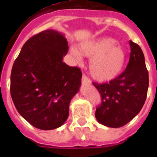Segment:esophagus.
I'll return each mask as SVG.
<instances>
[{
	"instance_id": "esophagus-1",
	"label": "esophagus",
	"mask_w": 157,
	"mask_h": 157,
	"mask_svg": "<svg viewBox=\"0 0 157 157\" xmlns=\"http://www.w3.org/2000/svg\"><path fill=\"white\" fill-rule=\"evenodd\" d=\"M82 82L83 84H91V80L86 75H83L82 78Z\"/></svg>"
}]
</instances>
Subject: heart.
<instances>
[{
	"mask_svg": "<svg viewBox=\"0 0 157 157\" xmlns=\"http://www.w3.org/2000/svg\"><path fill=\"white\" fill-rule=\"evenodd\" d=\"M117 41L111 37H101L82 43V54L90 58L89 67L94 79L106 82L114 79L123 71L126 63V52ZM71 53L77 59L82 55L75 47L71 48Z\"/></svg>",
	"mask_w": 157,
	"mask_h": 157,
	"instance_id": "b5f03b06",
	"label": "heart"
}]
</instances>
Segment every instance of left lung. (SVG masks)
Listing matches in <instances>:
<instances>
[{"label":"left lung","mask_w":157,"mask_h":157,"mask_svg":"<svg viewBox=\"0 0 157 157\" xmlns=\"http://www.w3.org/2000/svg\"><path fill=\"white\" fill-rule=\"evenodd\" d=\"M129 63L121 75L109 82H93L101 94V104L96 119L102 125L117 128L127 124L139 113L147 97L149 73L141 48L130 41Z\"/></svg>","instance_id":"obj_1"}]
</instances>
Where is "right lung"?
<instances>
[{
  "instance_id": "1",
  "label": "right lung",
  "mask_w": 157,
  "mask_h": 157,
  "mask_svg": "<svg viewBox=\"0 0 157 157\" xmlns=\"http://www.w3.org/2000/svg\"><path fill=\"white\" fill-rule=\"evenodd\" d=\"M68 50L63 33L46 30L26 41L12 66L10 92L18 112L40 130L62 126L81 86L82 71L63 62Z\"/></svg>"
}]
</instances>
